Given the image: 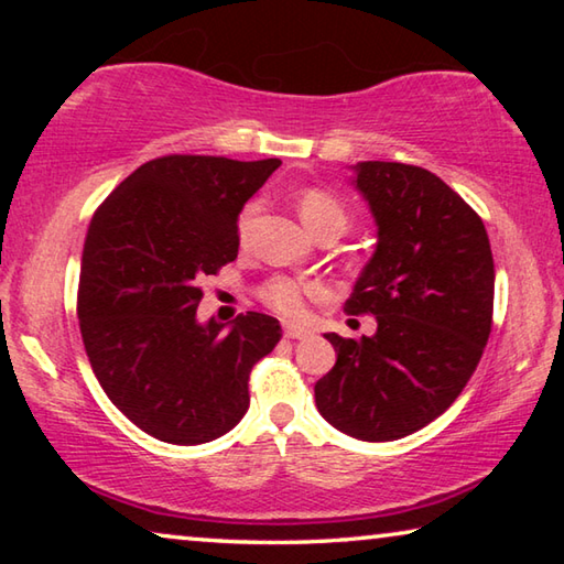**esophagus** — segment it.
I'll return each mask as SVG.
<instances>
[{
    "mask_svg": "<svg viewBox=\"0 0 564 564\" xmlns=\"http://www.w3.org/2000/svg\"><path fill=\"white\" fill-rule=\"evenodd\" d=\"M311 330L308 328H301V326H285V338H293V340H301V338H308Z\"/></svg>",
    "mask_w": 564,
    "mask_h": 564,
    "instance_id": "esophagus-1",
    "label": "esophagus"
}]
</instances>
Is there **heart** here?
Listing matches in <instances>:
<instances>
[{"label":"heart","mask_w":564,"mask_h":564,"mask_svg":"<svg viewBox=\"0 0 564 564\" xmlns=\"http://www.w3.org/2000/svg\"><path fill=\"white\" fill-rule=\"evenodd\" d=\"M295 206H299V214L303 224L311 228L313 234L323 231H346L348 226V208L340 198L328 188H303L299 198H295ZM256 206H246L241 216H238V241L241 246L248 243L251 238V226H253ZM261 301L269 305L271 311L281 313L285 318H301L305 308H308V301L323 295V289L313 281L293 279V275H273V279L265 281L259 289Z\"/></svg>","instance_id":"b5f03b06"}]
</instances>
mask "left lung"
Returning a JSON list of instances; mask_svg holds the SVG:
<instances>
[{
  "label": "left lung",
  "mask_w": 564,
  "mask_h": 564,
  "mask_svg": "<svg viewBox=\"0 0 564 564\" xmlns=\"http://www.w3.org/2000/svg\"><path fill=\"white\" fill-rule=\"evenodd\" d=\"M352 169L378 243L346 313H373L378 330L360 340L326 333L338 358L316 383V405L340 433L386 443L463 393L490 338L495 265L482 218L443 178L398 161Z\"/></svg>",
  "instance_id": "obj_1"
}]
</instances>
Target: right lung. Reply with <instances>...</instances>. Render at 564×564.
Wrapping results in <instances>:
<instances>
[{"label": "right lung", "mask_w": 564, "mask_h": 564, "mask_svg": "<svg viewBox=\"0 0 564 564\" xmlns=\"http://www.w3.org/2000/svg\"><path fill=\"white\" fill-rule=\"evenodd\" d=\"M279 159L171 154L147 161L94 214L82 253V340L133 425L171 445L221 437L246 415L251 368L281 323L248 311L196 321L202 283L238 256V214Z\"/></svg>", "instance_id": "1"}]
</instances>
